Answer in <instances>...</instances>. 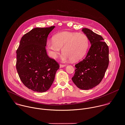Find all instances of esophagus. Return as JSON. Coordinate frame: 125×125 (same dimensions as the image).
I'll return each mask as SVG.
<instances>
[{
	"instance_id": "1",
	"label": "esophagus",
	"mask_w": 125,
	"mask_h": 125,
	"mask_svg": "<svg viewBox=\"0 0 125 125\" xmlns=\"http://www.w3.org/2000/svg\"><path fill=\"white\" fill-rule=\"evenodd\" d=\"M66 66V65H63V64H60V68H63Z\"/></svg>"
}]
</instances>
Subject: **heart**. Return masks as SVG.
Masks as SVG:
<instances>
[{"instance_id":"b5f03b06","label":"heart","mask_w":125,"mask_h":125,"mask_svg":"<svg viewBox=\"0 0 125 125\" xmlns=\"http://www.w3.org/2000/svg\"><path fill=\"white\" fill-rule=\"evenodd\" d=\"M89 46V41L86 35L66 31L56 34L53 40L47 42L49 54L53 58L57 57L62 48L61 59L63 61L82 59L86 54Z\"/></svg>"}]
</instances>
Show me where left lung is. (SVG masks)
Wrapping results in <instances>:
<instances>
[{"label": "left lung", "instance_id": "left-lung-1", "mask_svg": "<svg viewBox=\"0 0 125 125\" xmlns=\"http://www.w3.org/2000/svg\"><path fill=\"white\" fill-rule=\"evenodd\" d=\"M82 31L91 46L85 58L75 65L72 80L79 88L88 90L98 85L105 75L109 62V47L100 35L86 28Z\"/></svg>", "mask_w": 125, "mask_h": 125}]
</instances>
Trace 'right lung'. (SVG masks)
I'll return each mask as SVG.
<instances>
[{"label": "right lung", "instance_id": "right-lung-1", "mask_svg": "<svg viewBox=\"0 0 125 125\" xmlns=\"http://www.w3.org/2000/svg\"><path fill=\"white\" fill-rule=\"evenodd\" d=\"M54 26L32 29L22 38L16 51V67L20 80L29 89L47 91L52 85L59 64L47 54V37Z\"/></svg>", "mask_w": 125, "mask_h": 125}]
</instances>
